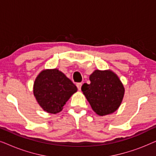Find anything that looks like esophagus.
Instances as JSON below:
<instances>
[{
	"label": "esophagus",
	"instance_id": "34e87169",
	"mask_svg": "<svg viewBox=\"0 0 156 156\" xmlns=\"http://www.w3.org/2000/svg\"><path fill=\"white\" fill-rule=\"evenodd\" d=\"M82 83H77V84H76V87H77L79 91H81V89H82Z\"/></svg>",
	"mask_w": 156,
	"mask_h": 156
}]
</instances>
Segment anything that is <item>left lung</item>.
<instances>
[{
  "label": "left lung",
  "instance_id": "left-lung-1",
  "mask_svg": "<svg viewBox=\"0 0 156 156\" xmlns=\"http://www.w3.org/2000/svg\"><path fill=\"white\" fill-rule=\"evenodd\" d=\"M90 84L82 91L94 112L103 116L116 112L124 97L125 89L118 75L111 69H96L89 76Z\"/></svg>",
  "mask_w": 156,
  "mask_h": 156
}]
</instances>
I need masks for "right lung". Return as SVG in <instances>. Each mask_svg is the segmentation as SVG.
I'll list each match as a JSON object with an SVG mask.
<instances>
[{
  "label": "right lung",
  "instance_id": "obj_1",
  "mask_svg": "<svg viewBox=\"0 0 156 156\" xmlns=\"http://www.w3.org/2000/svg\"><path fill=\"white\" fill-rule=\"evenodd\" d=\"M77 88L58 69H43L36 77L33 94L36 101L44 112L55 114L63 109Z\"/></svg>",
  "mask_w": 156,
  "mask_h": 156
}]
</instances>
